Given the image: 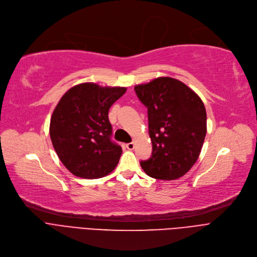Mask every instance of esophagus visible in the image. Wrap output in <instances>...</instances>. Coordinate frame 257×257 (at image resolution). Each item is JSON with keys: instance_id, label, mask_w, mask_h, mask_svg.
<instances>
[{"instance_id": "34e87169", "label": "esophagus", "mask_w": 257, "mask_h": 257, "mask_svg": "<svg viewBox=\"0 0 257 257\" xmlns=\"http://www.w3.org/2000/svg\"><path fill=\"white\" fill-rule=\"evenodd\" d=\"M126 147H127L128 150H133L134 147H136V144H134V143H129V144L126 145Z\"/></svg>"}]
</instances>
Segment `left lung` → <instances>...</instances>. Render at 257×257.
I'll return each instance as SVG.
<instances>
[{
  "mask_svg": "<svg viewBox=\"0 0 257 257\" xmlns=\"http://www.w3.org/2000/svg\"><path fill=\"white\" fill-rule=\"evenodd\" d=\"M148 108L152 155L141 161L155 179L182 177L197 161L206 136V110L198 94L181 81L159 77L134 87Z\"/></svg>",
  "mask_w": 257,
  "mask_h": 257,
  "instance_id": "left-lung-1",
  "label": "left lung"
}]
</instances>
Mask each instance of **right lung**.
<instances>
[{
  "label": "right lung",
  "instance_id": "add662e5",
  "mask_svg": "<svg viewBox=\"0 0 257 257\" xmlns=\"http://www.w3.org/2000/svg\"><path fill=\"white\" fill-rule=\"evenodd\" d=\"M126 90L81 83L67 90L54 109L51 141L63 166L75 176L101 178L118 164L121 148L111 141L108 111Z\"/></svg>",
  "mask_w": 257,
  "mask_h": 257
}]
</instances>
